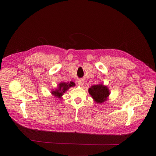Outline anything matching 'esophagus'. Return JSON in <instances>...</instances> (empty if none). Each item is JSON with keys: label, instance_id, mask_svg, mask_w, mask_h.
Here are the masks:
<instances>
[{"label": "esophagus", "instance_id": "obj_1", "mask_svg": "<svg viewBox=\"0 0 156 156\" xmlns=\"http://www.w3.org/2000/svg\"><path fill=\"white\" fill-rule=\"evenodd\" d=\"M78 84L79 85H80V86H83V84H84V81H83V80H79L78 81Z\"/></svg>", "mask_w": 156, "mask_h": 156}]
</instances>
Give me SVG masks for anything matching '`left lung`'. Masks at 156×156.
I'll return each instance as SVG.
<instances>
[{
  "instance_id": "left-lung-1",
  "label": "left lung",
  "mask_w": 156,
  "mask_h": 156,
  "mask_svg": "<svg viewBox=\"0 0 156 156\" xmlns=\"http://www.w3.org/2000/svg\"><path fill=\"white\" fill-rule=\"evenodd\" d=\"M88 93L94 101L100 104L108 100V98L110 95V90L107 86L100 83L91 86L88 89Z\"/></svg>"
}]
</instances>
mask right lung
<instances>
[{
  "label": "right lung",
  "instance_id": "1",
  "mask_svg": "<svg viewBox=\"0 0 156 156\" xmlns=\"http://www.w3.org/2000/svg\"><path fill=\"white\" fill-rule=\"evenodd\" d=\"M75 85L73 82H68V83H60L58 84V87L56 89H53L51 90V94L53 96L58 98V99L62 100V96L64 95V94L68 91V90L73 87Z\"/></svg>",
  "mask_w": 156,
  "mask_h": 156
}]
</instances>
